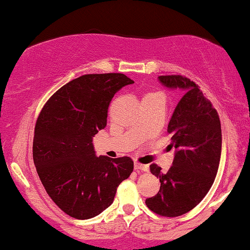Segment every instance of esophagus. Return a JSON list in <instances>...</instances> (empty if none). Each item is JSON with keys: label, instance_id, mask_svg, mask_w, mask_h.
<instances>
[{"label": "esophagus", "instance_id": "esophagus-1", "mask_svg": "<svg viewBox=\"0 0 250 250\" xmlns=\"http://www.w3.org/2000/svg\"><path fill=\"white\" fill-rule=\"evenodd\" d=\"M135 169L136 170H141V171H147L149 170V167H147L146 165H142V163L139 162H135Z\"/></svg>", "mask_w": 250, "mask_h": 250}]
</instances>
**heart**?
Wrapping results in <instances>:
<instances>
[{
	"label": "heart",
	"mask_w": 250,
	"mask_h": 250,
	"mask_svg": "<svg viewBox=\"0 0 250 250\" xmlns=\"http://www.w3.org/2000/svg\"><path fill=\"white\" fill-rule=\"evenodd\" d=\"M154 94H155V93H150V94H146V96H149V95H154ZM146 96H144V98H146Z\"/></svg>",
	"instance_id": "1"
}]
</instances>
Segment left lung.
<instances>
[{
	"label": "left lung",
	"instance_id": "8db88e82",
	"mask_svg": "<svg viewBox=\"0 0 250 250\" xmlns=\"http://www.w3.org/2000/svg\"><path fill=\"white\" fill-rule=\"evenodd\" d=\"M158 80L165 87L182 89L185 95L168 124L176 150L173 166L167 173L155 163L150 166L161 187L146 204L160 216L178 217L194 208L213 184L221 161L222 128L218 113L194 82L181 75Z\"/></svg>",
	"mask_w": 250,
	"mask_h": 250
}]
</instances>
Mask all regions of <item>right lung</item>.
Wrapping results in <instances>:
<instances>
[{
  "label": "right lung",
  "instance_id": "add662e5",
  "mask_svg": "<svg viewBox=\"0 0 250 250\" xmlns=\"http://www.w3.org/2000/svg\"><path fill=\"white\" fill-rule=\"evenodd\" d=\"M132 83L124 74L83 75L53 94L37 119V173L51 199L72 218L89 219L106 210L133 171L130 157H98L93 146L114 94Z\"/></svg>",
  "mask_w": 250,
  "mask_h": 250
}]
</instances>
